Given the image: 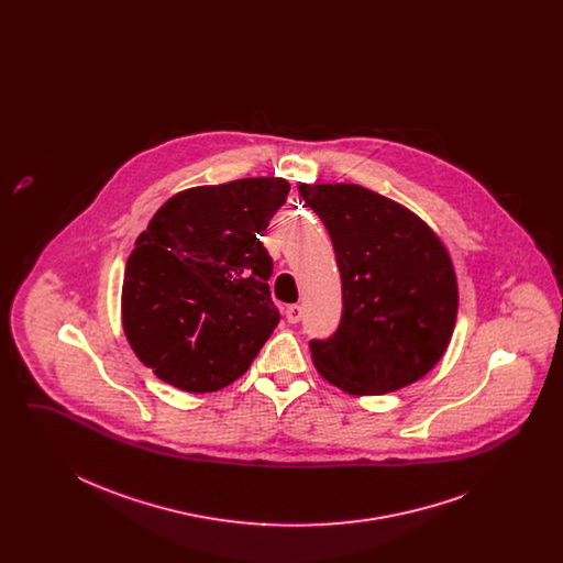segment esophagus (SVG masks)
I'll use <instances>...</instances> for the list:
<instances>
[{"label": "esophagus", "mask_w": 563, "mask_h": 563, "mask_svg": "<svg viewBox=\"0 0 563 563\" xmlns=\"http://www.w3.org/2000/svg\"><path fill=\"white\" fill-rule=\"evenodd\" d=\"M285 317H287V321L291 322V324L299 321V319H301V306H297V303L289 306V308L285 310Z\"/></svg>", "instance_id": "34e87169"}]
</instances>
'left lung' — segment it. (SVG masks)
<instances>
[{
	"label": "left lung",
	"instance_id": "obj_1",
	"mask_svg": "<svg viewBox=\"0 0 563 563\" xmlns=\"http://www.w3.org/2000/svg\"><path fill=\"white\" fill-rule=\"evenodd\" d=\"M329 230L344 312L312 340L319 374L349 395L405 388L441 361L457 317L454 264L441 239L399 202L354 184H299Z\"/></svg>",
	"mask_w": 563,
	"mask_h": 563
}]
</instances>
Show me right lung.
I'll return each instance as SVG.
<instances>
[{
  "mask_svg": "<svg viewBox=\"0 0 563 563\" xmlns=\"http://www.w3.org/2000/svg\"><path fill=\"white\" fill-rule=\"evenodd\" d=\"M289 194L249 177L170 196L134 241L122 285L126 340L162 382L213 393L239 379L280 314L260 241Z\"/></svg>",
  "mask_w": 563,
  "mask_h": 563,
  "instance_id": "right-lung-1",
  "label": "right lung"
}]
</instances>
